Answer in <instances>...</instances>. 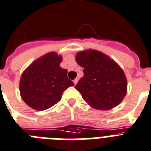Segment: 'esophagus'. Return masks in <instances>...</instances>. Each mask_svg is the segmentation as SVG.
I'll list each match as a JSON object with an SVG mask.
<instances>
[{"label":"esophagus","mask_w":151,"mask_h":151,"mask_svg":"<svg viewBox=\"0 0 151 151\" xmlns=\"http://www.w3.org/2000/svg\"><path fill=\"white\" fill-rule=\"evenodd\" d=\"M73 82H74L75 85H76L77 82H78V78H76V79H74V80H73Z\"/></svg>","instance_id":"34e87169"}]
</instances>
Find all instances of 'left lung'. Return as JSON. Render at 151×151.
<instances>
[{
  "label": "left lung",
  "instance_id": "obj_1",
  "mask_svg": "<svg viewBox=\"0 0 151 151\" xmlns=\"http://www.w3.org/2000/svg\"><path fill=\"white\" fill-rule=\"evenodd\" d=\"M76 61L84 68V76L75 88L90 106L98 110H110L122 102L127 94V78L114 60L90 49L78 52Z\"/></svg>",
  "mask_w": 151,
  "mask_h": 151
}]
</instances>
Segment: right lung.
I'll return each instance as SVG.
<instances>
[{"label":"right lung","mask_w":151,"mask_h":151,"mask_svg":"<svg viewBox=\"0 0 151 151\" xmlns=\"http://www.w3.org/2000/svg\"><path fill=\"white\" fill-rule=\"evenodd\" d=\"M62 60L61 55L48 52L22 73L20 96L28 106L37 111L46 110L61 100L63 91L74 86L67 77V69L60 65Z\"/></svg>","instance_id":"1"}]
</instances>
